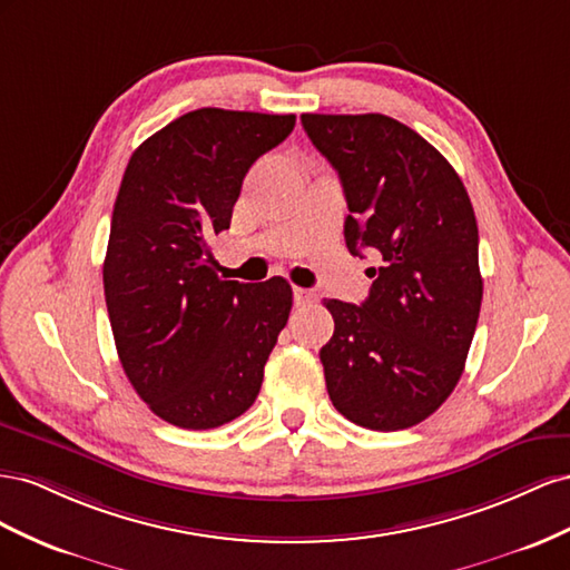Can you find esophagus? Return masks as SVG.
Returning <instances> with one entry per match:
<instances>
[{"label":"esophagus","mask_w":570,"mask_h":570,"mask_svg":"<svg viewBox=\"0 0 570 570\" xmlns=\"http://www.w3.org/2000/svg\"><path fill=\"white\" fill-rule=\"evenodd\" d=\"M294 303L298 307L311 305V303H315V294H311V291H305V288H294Z\"/></svg>","instance_id":"obj_1"}]
</instances>
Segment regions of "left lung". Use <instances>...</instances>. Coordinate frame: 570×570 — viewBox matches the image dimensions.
Masks as SVG:
<instances>
[{
    "mask_svg": "<svg viewBox=\"0 0 570 570\" xmlns=\"http://www.w3.org/2000/svg\"><path fill=\"white\" fill-rule=\"evenodd\" d=\"M348 203L346 246L370 267V296L324 301L334 336L320 361L334 409L367 430L413 428L463 375L482 276L478 222L444 155L384 114H303Z\"/></svg>",
    "mask_w": 570,
    "mask_h": 570,
    "instance_id": "8db88e82",
    "label": "left lung"
}]
</instances>
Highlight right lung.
<instances>
[{"mask_svg": "<svg viewBox=\"0 0 570 570\" xmlns=\"http://www.w3.org/2000/svg\"><path fill=\"white\" fill-rule=\"evenodd\" d=\"M294 126V114L203 107L128 159L102 267L105 301L128 382L176 428L213 430L246 413L286 327L291 284L222 282L207 240L229 229L253 161Z\"/></svg>", "mask_w": 570, "mask_h": 570, "instance_id": "obj_1", "label": "right lung"}]
</instances>
